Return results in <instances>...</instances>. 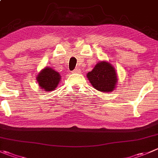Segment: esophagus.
Here are the masks:
<instances>
[{
  "mask_svg": "<svg viewBox=\"0 0 158 158\" xmlns=\"http://www.w3.org/2000/svg\"><path fill=\"white\" fill-rule=\"evenodd\" d=\"M80 69H79V68H76V69H75L74 70H73V73H80Z\"/></svg>",
  "mask_w": 158,
  "mask_h": 158,
  "instance_id": "esophagus-1",
  "label": "esophagus"
}]
</instances>
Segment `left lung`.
<instances>
[{"label":"left lung","mask_w":158,"mask_h":158,"mask_svg":"<svg viewBox=\"0 0 158 158\" xmlns=\"http://www.w3.org/2000/svg\"><path fill=\"white\" fill-rule=\"evenodd\" d=\"M86 76L91 85L98 91L112 92L116 88L117 82L116 70L111 64L105 61L98 62Z\"/></svg>","instance_id":"obj_1"}]
</instances>
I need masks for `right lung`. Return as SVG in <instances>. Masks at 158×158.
Here are the masks:
<instances>
[{
    "mask_svg": "<svg viewBox=\"0 0 158 158\" xmlns=\"http://www.w3.org/2000/svg\"><path fill=\"white\" fill-rule=\"evenodd\" d=\"M60 79V74L50 67H45L37 76L39 86L47 92L54 90L59 85Z\"/></svg>",
    "mask_w": 158,
    "mask_h": 158,
    "instance_id": "right-lung-1",
    "label": "right lung"
}]
</instances>
